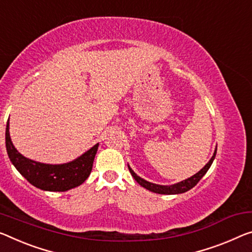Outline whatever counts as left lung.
Instances as JSON below:
<instances>
[{
	"instance_id": "1",
	"label": "left lung",
	"mask_w": 252,
	"mask_h": 252,
	"mask_svg": "<svg viewBox=\"0 0 252 252\" xmlns=\"http://www.w3.org/2000/svg\"><path fill=\"white\" fill-rule=\"evenodd\" d=\"M215 156H216V150H215L214 154H213V157L211 158V160L207 162V164L205 165L204 168L200 170V171L197 172L196 175H193L192 177L188 178V179H186L184 181H180V183H178L176 185H172V186H161V185H156V184L149 183V181H146L144 179H142L141 177H138L136 173H135L133 170L129 168V165H128V169H129L130 175L134 177V179L136 180L137 183L142 186V187H144L146 189H149V190L153 191V192H157V193H163V195H173V193L186 192V191H188L189 189L195 187V186L198 184V181L204 177L205 173L208 171V169H210V166L212 165L213 161H214Z\"/></svg>"
}]
</instances>
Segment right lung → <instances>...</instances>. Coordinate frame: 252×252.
I'll return each mask as SVG.
<instances>
[{
    "label": "right lung",
    "instance_id": "1",
    "mask_svg": "<svg viewBox=\"0 0 252 252\" xmlns=\"http://www.w3.org/2000/svg\"><path fill=\"white\" fill-rule=\"evenodd\" d=\"M5 146L10 161L34 187L47 191H66L75 188L90 176L99 144H95L76 160L65 164H45L27 158L14 148L10 138L9 121L5 130Z\"/></svg>",
    "mask_w": 252,
    "mask_h": 252
}]
</instances>
